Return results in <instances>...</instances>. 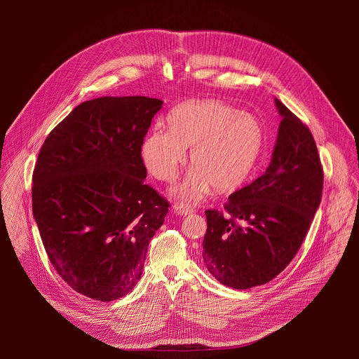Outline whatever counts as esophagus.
Masks as SVG:
<instances>
[{
  "label": "esophagus",
  "instance_id": "esophagus-1",
  "mask_svg": "<svg viewBox=\"0 0 359 359\" xmlns=\"http://www.w3.org/2000/svg\"><path fill=\"white\" fill-rule=\"evenodd\" d=\"M194 210L193 209H189L186 206H180V204H177V206H175V213L179 215V216H189L191 215Z\"/></svg>",
  "mask_w": 359,
  "mask_h": 359
}]
</instances>
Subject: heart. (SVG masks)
I'll list each match as a JSON object with an SVG mask.
<instances>
[{
	"mask_svg": "<svg viewBox=\"0 0 359 359\" xmlns=\"http://www.w3.org/2000/svg\"><path fill=\"white\" fill-rule=\"evenodd\" d=\"M169 129L155 126L142 143V161L161 182H173L186 161L194 169L176 190L186 203H197L212 186L231 191L257 169L266 143L259 118L240 112L223 100H190L172 109Z\"/></svg>",
	"mask_w": 359,
	"mask_h": 359,
	"instance_id": "1",
	"label": "heart"
}]
</instances>
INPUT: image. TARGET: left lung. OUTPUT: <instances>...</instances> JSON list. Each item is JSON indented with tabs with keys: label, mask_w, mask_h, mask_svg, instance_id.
Segmentation results:
<instances>
[{
	"label": "left lung",
	"mask_w": 359,
	"mask_h": 359,
	"mask_svg": "<svg viewBox=\"0 0 359 359\" xmlns=\"http://www.w3.org/2000/svg\"><path fill=\"white\" fill-rule=\"evenodd\" d=\"M274 100L281 122L266 173L234 191L224 213L206 210L204 264L236 290L266 284L290 264L321 203L324 172L316 140Z\"/></svg>",
	"instance_id": "8db88e82"
}]
</instances>
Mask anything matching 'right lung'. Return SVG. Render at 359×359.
<instances>
[{"label":"right lung","instance_id":"right-lung-1","mask_svg":"<svg viewBox=\"0 0 359 359\" xmlns=\"http://www.w3.org/2000/svg\"><path fill=\"white\" fill-rule=\"evenodd\" d=\"M163 105L104 96L78 105L45 139L32 213L45 251L76 292L109 302L140 280L147 245L170 204L144 183L142 143Z\"/></svg>","mask_w":359,"mask_h":359}]
</instances>
